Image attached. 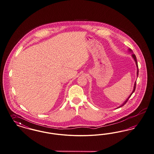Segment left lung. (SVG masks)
Masks as SVG:
<instances>
[{
  "mask_svg": "<svg viewBox=\"0 0 154 154\" xmlns=\"http://www.w3.org/2000/svg\"><path fill=\"white\" fill-rule=\"evenodd\" d=\"M128 51L130 52H131V53H133V51H132V50L131 49H128ZM131 56H132V57H133V59L134 60V61H135V64H136V66H137V77H138V73H139V69H138V63H137V58H136V56H135V55L134 54H132V55H131ZM135 88H136V81L135 82V83H134V89H133V91H132V93L130 94V95L128 96V97L127 98V99H126V100L123 103H122V105H121V106H119V107H118L116 109H118V108H119V107H122V106H123L126 102H127V101L128 100V99L130 98V97L132 95V94H133V93L134 92V91L135 90Z\"/></svg>",
  "mask_w": 154,
  "mask_h": 154,
  "instance_id": "obj_1",
  "label": "left lung"
}]
</instances>
